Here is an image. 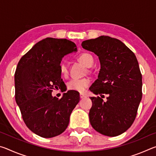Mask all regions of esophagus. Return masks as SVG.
<instances>
[{
  "instance_id": "1",
  "label": "esophagus",
  "mask_w": 156,
  "mask_h": 156,
  "mask_svg": "<svg viewBox=\"0 0 156 156\" xmlns=\"http://www.w3.org/2000/svg\"><path fill=\"white\" fill-rule=\"evenodd\" d=\"M86 97V96L84 94H80V98H85Z\"/></svg>"
}]
</instances>
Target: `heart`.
<instances>
[{"mask_svg": "<svg viewBox=\"0 0 156 156\" xmlns=\"http://www.w3.org/2000/svg\"><path fill=\"white\" fill-rule=\"evenodd\" d=\"M78 60L85 66L90 67L94 64V58L90 54L87 53H83L78 56ZM59 71L60 74L66 77L68 74V67L65 62H60L59 65ZM91 84V80L89 78L80 79L73 78L67 83V87L69 90L76 91L78 92H83Z\"/></svg>", "mask_w": 156, "mask_h": 156, "instance_id": "obj_1", "label": "heart"}]
</instances>
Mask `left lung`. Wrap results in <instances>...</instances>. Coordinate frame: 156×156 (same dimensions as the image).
<instances>
[{"label":"left lung","instance_id":"left-lung-1","mask_svg":"<svg viewBox=\"0 0 156 156\" xmlns=\"http://www.w3.org/2000/svg\"><path fill=\"white\" fill-rule=\"evenodd\" d=\"M84 49L96 54L100 60L98 78L89 88L104 96L90 98V123L102 135L114 137L125 132L136 119L141 101L142 74L134 53L122 42L107 36L82 43Z\"/></svg>","mask_w":156,"mask_h":156}]
</instances>
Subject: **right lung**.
Instances as JSON below:
<instances>
[{"label": "right lung", "mask_w": 156, "mask_h": 156, "mask_svg": "<svg viewBox=\"0 0 156 156\" xmlns=\"http://www.w3.org/2000/svg\"><path fill=\"white\" fill-rule=\"evenodd\" d=\"M76 51L72 41L47 38L37 43L18 63L14 74L16 101L26 126L43 138L64 132L80 101L76 91H68L60 99L51 95L64 84L59 71L62 58Z\"/></svg>", "instance_id": "obj_1"}]
</instances>
